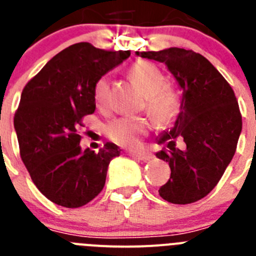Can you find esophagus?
Segmentation results:
<instances>
[{
    "label": "esophagus",
    "instance_id": "obj_1",
    "mask_svg": "<svg viewBox=\"0 0 256 256\" xmlns=\"http://www.w3.org/2000/svg\"><path fill=\"white\" fill-rule=\"evenodd\" d=\"M130 156L134 158L140 160V161H150V158H153V156L146 152H130Z\"/></svg>",
    "mask_w": 256,
    "mask_h": 256
}]
</instances>
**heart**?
<instances>
[{"instance_id": "heart-1", "label": "heart", "mask_w": 256, "mask_h": 256, "mask_svg": "<svg viewBox=\"0 0 256 256\" xmlns=\"http://www.w3.org/2000/svg\"><path fill=\"white\" fill-rule=\"evenodd\" d=\"M130 76L146 94V106L153 118L160 124H168L176 117L180 110L179 95L172 88H166L164 73L150 62H138L130 68ZM110 82L100 77L94 86V100L102 106L106 103ZM148 121L142 117H121L113 120L106 128L110 140L124 146H136L142 135L148 131Z\"/></svg>"}]
</instances>
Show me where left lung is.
Segmentation results:
<instances>
[{"label":"left lung","instance_id":"left-lung-1","mask_svg":"<svg viewBox=\"0 0 256 256\" xmlns=\"http://www.w3.org/2000/svg\"><path fill=\"white\" fill-rule=\"evenodd\" d=\"M136 55L165 64L182 90L174 125L157 138L168 150L156 157L171 168L160 196L178 205L198 201L214 190L234 156L242 130L234 92L219 70L192 50L168 48L136 51ZM176 137L184 138L183 151L174 146Z\"/></svg>","mask_w":256,"mask_h":256}]
</instances>
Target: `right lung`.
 Instances as JSON below:
<instances>
[{
  "mask_svg": "<svg viewBox=\"0 0 256 256\" xmlns=\"http://www.w3.org/2000/svg\"><path fill=\"white\" fill-rule=\"evenodd\" d=\"M130 56L88 42L64 48L23 88L14 117L20 156L33 183L51 202L76 208L94 200L106 184L120 146L106 143L95 153L80 146L77 128L95 112L94 86Z\"/></svg>",
  "mask_w": 256,
  "mask_h": 256,
  "instance_id": "add662e5",
  "label": "right lung"
}]
</instances>
